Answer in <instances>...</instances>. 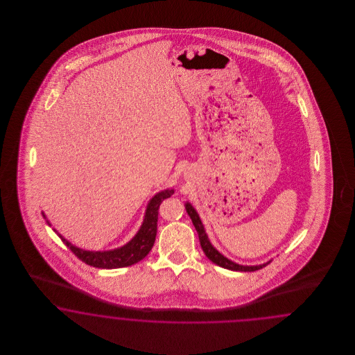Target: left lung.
Masks as SVG:
<instances>
[{
    "instance_id": "obj_1",
    "label": "left lung",
    "mask_w": 355,
    "mask_h": 355,
    "mask_svg": "<svg viewBox=\"0 0 355 355\" xmlns=\"http://www.w3.org/2000/svg\"><path fill=\"white\" fill-rule=\"evenodd\" d=\"M184 208H186V212H187V215L190 216L193 226H195V229L198 232L200 246H202L203 251H205V257L209 259L212 263L217 264L218 267L230 269V270H239V272H254V270H258V269H261L263 267L268 266L269 263L272 261V259H270L267 263H263V264H259V266H242V264H238V263L232 261L230 259L226 258L221 252H218L214 248V245L211 243L209 238H208L207 233H205V225H203L200 217L198 215V212H196V209L193 208V205H190L189 202H186L184 203Z\"/></svg>"
}]
</instances>
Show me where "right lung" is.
<instances>
[{
    "mask_svg": "<svg viewBox=\"0 0 355 355\" xmlns=\"http://www.w3.org/2000/svg\"><path fill=\"white\" fill-rule=\"evenodd\" d=\"M174 190L166 189L160 193L152 196L146 212L144 218L140 225L139 230L135 236L130 239L129 242L121 248L107 250V251H89L83 248H76L71 242H69L66 238L61 236L55 229L54 232L62 239L64 245L70 248L78 258L85 261L88 266H92L95 268L114 269L129 267L135 263L140 261L141 259L146 258L150 251V248L155 243V238L157 233V216H159V207L162 205V200L166 198H171ZM43 217L46 220V216L44 212ZM48 225L52 226L49 220H46Z\"/></svg>",
    "mask_w": 355,
    "mask_h": 355,
    "instance_id": "right-lung-1",
    "label": "right lung"
}]
</instances>
